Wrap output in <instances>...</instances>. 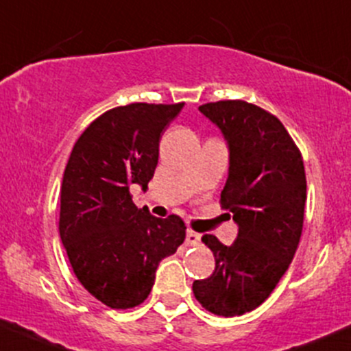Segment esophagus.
Instances as JSON below:
<instances>
[{"label":"esophagus","instance_id":"34e87169","mask_svg":"<svg viewBox=\"0 0 351 351\" xmlns=\"http://www.w3.org/2000/svg\"><path fill=\"white\" fill-rule=\"evenodd\" d=\"M199 240H202V237H199L198 233L193 232V230H188V232H186V245L188 246L198 245Z\"/></svg>","mask_w":351,"mask_h":351}]
</instances>
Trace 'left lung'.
<instances>
[{"mask_svg":"<svg viewBox=\"0 0 351 351\" xmlns=\"http://www.w3.org/2000/svg\"><path fill=\"white\" fill-rule=\"evenodd\" d=\"M199 111L228 141V180L219 205L233 215L238 237L226 246L203 234L215 255V271L195 280L193 293L211 313L238 317L271 295L293 260L303 230L305 167L282 121L263 108L221 99Z\"/></svg>","mask_w":351,"mask_h":351,"instance_id":"8db88e82","label":"left lung"}]
</instances>
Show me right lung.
Wrapping results in <instances>:
<instances>
[{"mask_svg":"<svg viewBox=\"0 0 351 351\" xmlns=\"http://www.w3.org/2000/svg\"><path fill=\"white\" fill-rule=\"evenodd\" d=\"M184 103H132L98 117L69 155L61 183L60 237L78 282L114 310L148 298L158 265L178 250L186 226L133 203V183L148 188L160 140Z\"/></svg>","mask_w":351,"mask_h":351,"instance_id":"right-lung-1","label":"right lung"}]
</instances>
